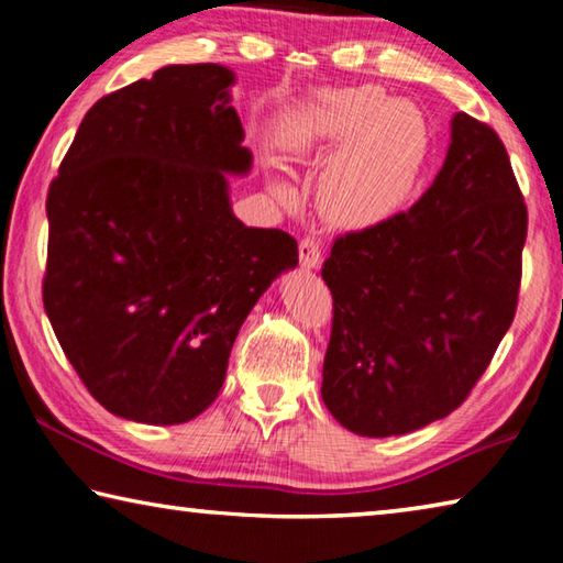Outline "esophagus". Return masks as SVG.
I'll use <instances>...</instances> for the list:
<instances>
[{"label": "esophagus", "mask_w": 563, "mask_h": 563, "mask_svg": "<svg viewBox=\"0 0 563 563\" xmlns=\"http://www.w3.org/2000/svg\"><path fill=\"white\" fill-rule=\"evenodd\" d=\"M320 255H322V247L318 238H302L300 241V265L305 271H312L320 265Z\"/></svg>", "instance_id": "esophagus-1"}]
</instances>
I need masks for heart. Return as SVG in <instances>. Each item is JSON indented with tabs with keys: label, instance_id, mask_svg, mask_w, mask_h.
Segmentation results:
<instances>
[{
	"label": "heart",
	"instance_id": "b5f03b06",
	"mask_svg": "<svg viewBox=\"0 0 563 563\" xmlns=\"http://www.w3.org/2000/svg\"><path fill=\"white\" fill-rule=\"evenodd\" d=\"M346 144L320 180V206L332 223L362 228L393 216L412 194L430 156V123L417 103L387 99L360 84L318 91L292 113L288 144L292 156ZM288 198V188H278Z\"/></svg>",
	"mask_w": 563,
	"mask_h": 563
}]
</instances>
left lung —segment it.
<instances>
[{
    "label": "left lung",
    "instance_id": "left-lung-1",
    "mask_svg": "<svg viewBox=\"0 0 563 563\" xmlns=\"http://www.w3.org/2000/svg\"><path fill=\"white\" fill-rule=\"evenodd\" d=\"M527 203L489 123L456 113L434 184L407 211L338 235L322 402L362 437L454 412L517 316Z\"/></svg>",
    "mask_w": 563,
    "mask_h": 563
}]
</instances>
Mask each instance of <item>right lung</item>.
Returning a JSON list of instances; mask_svg holds the SVG:
<instances>
[{"mask_svg":"<svg viewBox=\"0 0 563 563\" xmlns=\"http://www.w3.org/2000/svg\"><path fill=\"white\" fill-rule=\"evenodd\" d=\"M231 84L174 64L107 93L46 196L44 310L91 397L133 422L201 415L247 312L298 265L292 235L231 211L225 174L253 161Z\"/></svg>","mask_w":563,"mask_h":563,"instance_id":"obj_1","label":"right lung"}]
</instances>
